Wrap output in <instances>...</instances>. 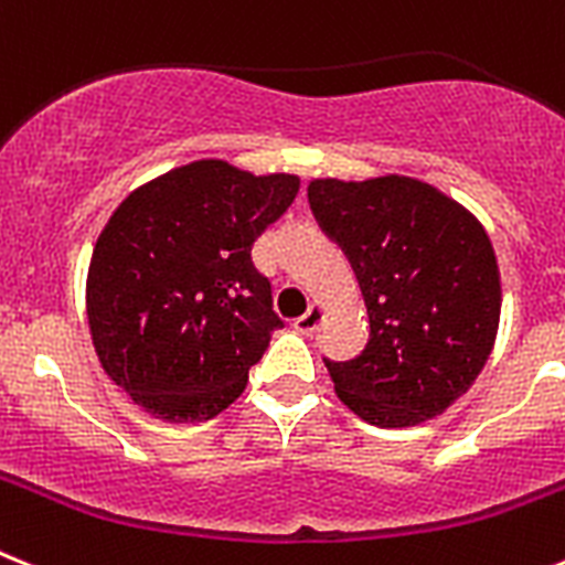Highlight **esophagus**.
<instances>
[{
  "label": "esophagus",
  "mask_w": 565,
  "mask_h": 565,
  "mask_svg": "<svg viewBox=\"0 0 565 565\" xmlns=\"http://www.w3.org/2000/svg\"><path fill=\"white\" fill-rule=\"evenodd\" d=\"M322 320H326V311H322V306H311L306 315L294 320V329L300 331V334H315V331L322 326Z\"/></svg>",
  "instance_id": "1"
}]
</instances>
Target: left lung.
<instances>
[{
    "label": "left lung",
    "mask_w": 565,
    "mask_h": 565,
    "mask_svg": "<svg viewBox=\"0 0 565 565\" xmlns=\"http://www.w3.org/2000/svg\"><path fill=\"white\" fill-rule=\"evenodd\" d=\"M308 202L349 257L369 308V342L326 356L337 397L365 423L417 426L469 392L500 322L489 234L437 188L408 177L315 180Z\"/></svg>",
    "instance_id": "obj_1"
}]
</instances>
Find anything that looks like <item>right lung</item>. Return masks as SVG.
<instances>
[{
    "mask_svg": "<svg viewBox=\"0 0 565 565\" xmlns=\"http://www.w3.org/2000/svg\"><path fill=\"white\" fill-rule=\"evenodd\" d=\"M297 191L291 173L254 177L200 159L114 211L90 257L88 322L99 363L137 406L202 423L243 394L282 329L250 248Z\"/></svg>",
    "mask_w": 565,
    "mask_h": 565,
    "instance_id": "obj_1",
    "label": "right lung"
}]
</instances>
